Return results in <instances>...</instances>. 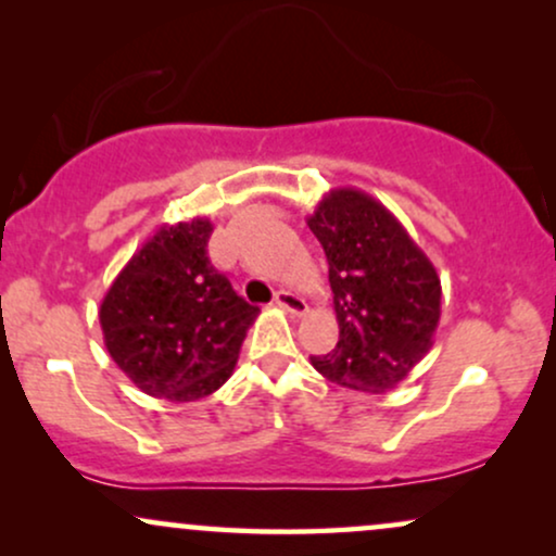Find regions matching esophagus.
Wrapping results in <instances>:
<instances>
[{"label":"esophagus","mask_w":556,"mask_h":556,"mask_svg":"<svg viewBox=\"0 0 556 556\" xmlns=\"http://www.w3.org/2000/svg\"><path fill=\"white\" fill-rule=\"evenodd\" d=\"M277 305L282 311H287V314H292V316H303L305 311H308V303H305L303 298L300 295H295V292H290V290H279L277 292Z\"/></svg>","instance_id":"obj_1"}]
</instances>
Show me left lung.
I'll return each instance as SVG.
<instances>
[{
    "label": "left lung",
    "mask_w": 556,
    "mask_h": 556,
    "mask_svg": "<svg viewBox=\"0 0 556 556\" xmlns=\"http://www.w3.org/2000/svg\"><path fill=\"white\" fill-rule=\"evenodd\" d=\"M308 227L327 253L340 324L337 348L311 366L340 387L384 394L431 350L439 274L397 216L363 190H329Z\"/></svg>",
    "instance_id": "obj_1"
}]
</instances>
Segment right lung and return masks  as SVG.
Wrapping results in <instances>:
<instances>
[{"label":"right lung","mask_w":556,"mask_h":556,"mask_svg":"<svg viewBox=\"0 0 556 556\" xmlns=\"http://www.w3.org/2000/svg\"><path fill=\"white\" fill-rule=\"evenodd\" d=\"M212 229L206 216L162 225L101 300L112 361L151 397L195 402L216 392L258 316L208 261Z\"/></svg>","instance_id":"obj_1"}]
</instances>
